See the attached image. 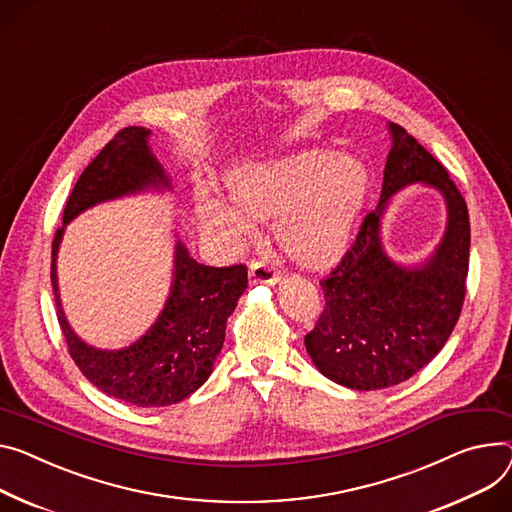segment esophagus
Wrapping results in <instances>:
<instances>
[{
    "instance_id": "esophagus-1",
    "label": "esophagus",
    "mask_w": 512,
    "mask_h": 512,
    "mask_svg": "<svg viewBox=\"0 0 512 512\" xmlns=\"http://www.w3.org/2000/svg\"><path fill=\"white\" fill-rule=\"evenodd\" d=\"M250 281L252 283H264V285H277L281 281V270L262 262V260H252Z\"/></svg>"
}]
</instances>
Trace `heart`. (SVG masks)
I'll list each match as a JSON object with an SVG mask.
<instances>
[{"instance_id": "obj_1", "label": "heart", "mask_w": 512, "mask_h": 512, "mask_svg": "<svg viewBox=\"0 0 512 512\" xmlns=\"http://www.w3.org/2000/svg\"><path fill=\"white\" fill-rule=\"evenodd\" d=\"M231 201L199 203L201 225L229 246L254 233L256 219H274L279 246L305 266L330 262L346 246L369 192V172L352 155L326 149L246 164L225 176Z\"/></svg>"}]
</instances>
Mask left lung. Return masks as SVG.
Wrapping results in <instances>:
<instances>
[{
  "label": "left lung",
  "mask_w": 512,
  "mask_h": 512,
  "mask_svg": "<svg viewBox=\"0 0 512 512\" xmlns=\"http://www.w3.org/2000/svg\"><path fill=\"white\" fill-rule=\"evenodd\" d=\"M381 199L355 244L320 281L324 311L305 336L322 375L350 389L398 385L426 367L449 340L465 299L469 268L467 205L449 172L408 131L389 123ZM437 187L448 203V229L422 267L393 263L380 246V219L390 196L408 183Z\"/></svg>",
  "instance_id": "1"
}]
</instances>
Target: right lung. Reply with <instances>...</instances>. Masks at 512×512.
Here are the masks:
<instances>
[{
    "mask_svg": "<svg viewBox=\"0 0 512 512\" xmlns=\"http://www.w3.org/2000/svg\"><path fill=\"white\" fill-rule=\"evenodd\" d=\"M149 135L145 127L119 131L82 172L67 199L63 227L55 233L51 262L57 318L71 359L106 396L141 408L178 404L209 379L223 348L227 318L248 287L244 264L205 266L190 258L178 240L170 297L157 322L135 344L100 350L69 328L57 287V250L65 225L98 203L147 188H172L149 149Z\"/></svg>",
    "mask_w": 512,
    "mask_h": 512,
    "instance_id": "add662e5",
    "label": "right lung"
}]
</instances>
